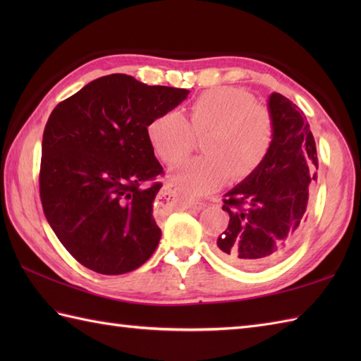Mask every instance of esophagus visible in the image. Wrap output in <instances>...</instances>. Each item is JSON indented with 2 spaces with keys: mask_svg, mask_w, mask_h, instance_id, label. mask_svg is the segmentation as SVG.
<instances>
[{
  "mask_svg": "<svg viewBox=\"0 0 361 361\" xmlns=\"http://www.w3.org/2000/svg\"><path fill=\"white\" fill-rule=\"evenodd\" d=\"M164 195H167V197L171 198L172 202H175L176 204L183 206V208H192V206L198 204L195 200H192V198H188V197H185V195H181V194L178 192V189H175V188H172V186H167V188H166Z\"/></svg>",
  "mask_w": 361,
  "mask_h": 361,
  "instance_id": "obj_1",
  "label": "esophagus"
}]
</instances>
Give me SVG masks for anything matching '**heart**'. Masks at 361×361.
I'll use <instances>...</instances> for the list:
<instances>
[{
  "mask_svg": "<svg viewBox=\"0 0 361 361\" xmlns=\"http://www.w3.org/2000/svg\"><path fill=\"white\" fill-rule=\"evenodd\" d=\"M204 136L203 157L188 159L172 172V185L183 194L203 195L226 181L243 180L262 164L274 140L270 111L256 104L251 93L216 87L195 97L189 121L178 110L161 113L147 127L152 147L166 164H176Z\"/></svg>",
  "mask_w": 361,
  "mask_h": 361,
  "instance_id": "heart-1",
  "label": "heart"
}]
</instances>
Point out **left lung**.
I'll return each instance as SVG.
<instances>
[{"label":"left lung","instance_id":"obj_1","mask_svg":"<svg viewBox=\"0 0 361 361\" xmlns=\"http://www.w3.org/2000/svg\"><path fill=\"white\" fill-rule=\"evenodd\" d=\"M267 106L273 145L262 164L225 194L229 224L217 239L219 255L245 270L270 265L293 247L317 181V145L304 113L279 93Z\"/></svg>","mask_w":361,"mask_h":361}]
</instances>
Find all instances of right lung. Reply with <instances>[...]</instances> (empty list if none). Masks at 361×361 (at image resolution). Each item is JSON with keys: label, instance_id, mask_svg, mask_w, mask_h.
<instances>
[{"label": "right lung", "instance_id": "add662e5", "mask_svg": "<svg viewBox=\"0 0 361 361\" xmlns=\"http://www.w3.org/2000/svg\"><path fill=\"white\" fill-rule=\"evenodd\" d=\"M188 94L110 74L52 110L42 142L43 211L68 252L90 270L124 274L157 250L153 206L163 166L147 127Z\"/></svg>", "mask_w": 361, "mask_h": 361}]
</instances>
